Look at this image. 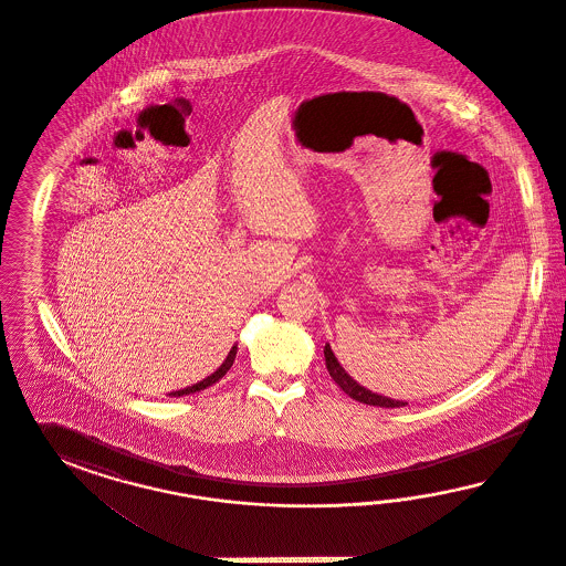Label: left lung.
Masks as SVG:
<instances>
[{
    "label": "left lung",
    "mask_w": 566,
    "mask_h": 566,
    "mask_svg": "<svg viewBox=\"0 0 566 566\" xmlns=\"http://www.w3.org/2000/svg\"><path fill=\"white\" fill-rule=\"evenodd\" d=\"M324 355H326V367L327 371H329V376L332 379L343 388L346 395L350 396V398H355V400H359L363 405H371V407H384V409H395V407H405L407 402H402V400H392V398H388V396H379L376 392H371V390H367V388H363L359 386L353 377L348 376L346 371H344L343 365L338 363V359L334 357V353H332V348H329V344H326V348H324Z\"/></svg>",
    "instance_id": "obj_1"
}]
</instances>
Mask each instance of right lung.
<instances>
[{
	"label": "right lung",
	"mask_w": 566,
	"mask_h": 566,
	"mask_svg": "<svg viewBox=\"0 0 566 566\" xmlns=\"http://www.w3.org/2000/svg\"><path fill=\"white\" fill-rule=\"evenodd\" d=\"M234 357H237V346H232V350H230V355H228V359L223 360L222 367L218 369V371H213L211 376H207L203 381H199V384H192L189 388H185V390H178V392H171V396H187L192 395V392H199V390H206L209 388L211 384H216L218 379H222L226 376V371L232 367V363H234Z\"/></svg>",
	"instance_id": "add662e5"
}]
</instances>
